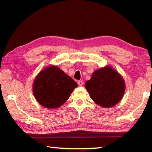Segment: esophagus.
<instances>
[{"instance_id": "1", "label": "esophagus", "mask_w": 152, "mask_h": 152, "mask_svg": "<svg viewBox=\"0 0 152 152\" xmlns=\"http://www.w3.org/2000/svg\"><path fill=\"white\" fill-rule=\"evenodd\" d=\"M78 86H81L83 85V82H82V80H79V81L78 82Z\"/></svg>"}]
</instances>
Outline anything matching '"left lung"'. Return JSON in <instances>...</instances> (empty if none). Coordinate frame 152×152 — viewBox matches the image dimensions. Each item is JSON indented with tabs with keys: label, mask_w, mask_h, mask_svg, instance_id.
Wrapping results in <instances>:
<instances>
[{
	"label": "left lung",
	"mask_w": 152,
	"mask_h": 152,
	"mask_svg": "<svg viewBox=\"0 0 152 152\" xmlns=\"http://www.w3.org/2000/svg\"><path fill=\"white\" fill-rule=\"evenodd\" d=\"M85 88L95 103L104 108L116 105L123 96L125 83L121 75L112 67L107 66L95 70Z\"/></svg>",
	"instance_id": "left-lung-1"
}]
</instances>
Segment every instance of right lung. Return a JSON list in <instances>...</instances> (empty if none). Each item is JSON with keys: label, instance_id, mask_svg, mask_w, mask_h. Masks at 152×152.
<instances>
[{"label": "right lung", "instance_id": "right-lung-1", "mask_svg": "<svg viewBox=\"0 0 152 152\" xmlns=\"http://www.w3.org/2000/svg\"><path fill=\"white\" fill-rule=\"evenodd\" d=\"M78 86L74 80L56 66L45 68L33 81V93L37 101L46 109L61 107Z\"/></svg>", "mask_w": 152, "mask_h": 152}]
</instances>
